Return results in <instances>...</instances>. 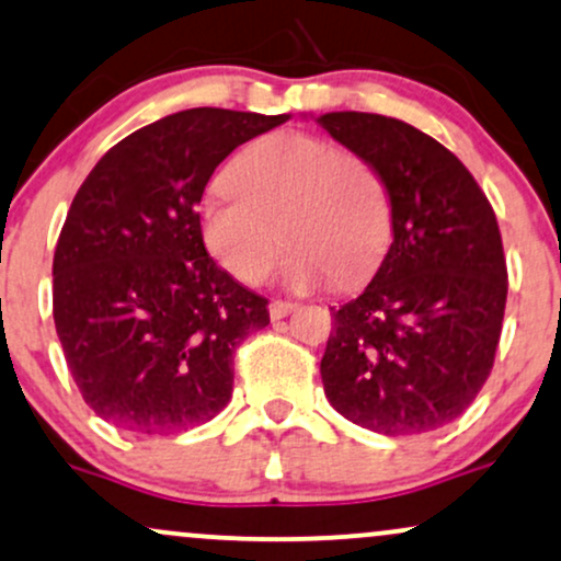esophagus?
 I'll return each mask as SVG.
<instances>
[{"label": "esophagus", "instance_id": "obj_1", "mask_svg": "<svg viewBox=\"0 0 561 561\" xmlns=\"http://www.w3.org/2000/svg\"><path fill=\"white\" fill-rule=\"evenodd\" d=\"M298 308V302H289V300H272V306H268V316H272L274 321L285 319V316L293 313V310Z\"/></svg>", "mask_w": 561, "mask_h": 561}]
</instances>
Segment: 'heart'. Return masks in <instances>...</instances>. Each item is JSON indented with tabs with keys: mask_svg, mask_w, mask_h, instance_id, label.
<instances>
[{
	"mask_svg": "<svg viewBox=\"0 0 561 561\" xmlns=\"http://www.w3.org/2000/svg\"><path fill=\"white\" fill-rule=\"evenodd\" d=\"M225 180L229 187L198 204V234L240 285H261L285 242L293 245L285 279L295 289L332 276L353 287L379 268L391 240V198L360 153L319 135L274 133L242 148Z\"/></svg>",
	"mask_w": 561,
	"mask_h": 561,
	"instance_id": "b5f03b06",
	"label": "heart"
}]
</instances>
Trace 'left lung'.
Returning <instances> with one entry per match:
<instances>
[{
  "instance_id": "8db88e82",
  "label": "left lung",
  "mask_w": 561,
  "mask_h": 561,
  "mask_svg": "<svg viewBox=\"0 0 561 561\" xmlns=\"http://www.w3.org/2000/svg\"><path fill=\"white\" fill-rule=\"evenodd\" d=\"M319 125L379 170L394 234L370 285L332 308L327 400L376 434L447 426L489 379L502 334L507 261L494 208L455 153L402 119L332 112Z\"/></svg>"
}]
</instances>
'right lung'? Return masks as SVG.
Instances as JSON below:
<instances>
[{"mask_svg": "<svg viewBox=\"0 0 561 561\" xmlns=\"http://www.w3.org/2000/svg\"><path fill=\"white\" fill-rule=\"evenodd\" d=\"M289 114L198 106L112 146L72 198L54 251V327L88 408L130 434L211 421L232 355L268 300L206 253L198 204L234 148Z\"/></svg>", "mask_w": 561, "mask_h": 561, "instance_id": "add662e5", "label": "right lung"}]
</instances>
